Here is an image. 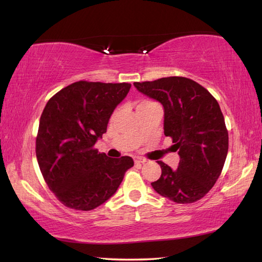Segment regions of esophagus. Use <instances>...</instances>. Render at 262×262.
Segmentation results:
<instances>
[{
  "label": "esophagus",
  "instance_id": "esophagus-1",
  "mask_svg": "<svg viewBox=\"0 0 262 262\" xmlns=\"http://www.w3.org/2000/svg\"><path fill=\"white\" fill-rule=\"evenodd\" d=\"M134 162H135L136 164H142V163H145V162H147V160H146V159H144V158H138V157H135V158H134Z\"/></svg>",
  "mask_w": 262,
  "mask_h": 262
}]
</instances>
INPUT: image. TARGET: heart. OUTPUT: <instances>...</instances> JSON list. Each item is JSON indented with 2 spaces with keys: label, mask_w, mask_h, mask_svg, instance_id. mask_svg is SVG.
I'll return each mask as SVG.
<instances>
[{
  "label": "heart",
  "mask_w": 262,
  "mask_h": 262,
  "mask_svg": "<svg viewBox=\"0 0 262 262\" xmlns=\"http://www.w3.org/2000/svg\"><path fill=\"white\" fill-rule=\"evenodd\" d=\"M149 102H151V101H143L142 103H140V104H138V105H142V104H146V103H149Z\"/></svg>",
  "instance_id": "obj_1"
}]
</instances>
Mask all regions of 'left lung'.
Masks as SVG:
<instances>
[{"label": "left lung", "instance_id": "left-lung-1", "mask_svg": "<svg viewBox=\"0 0 262 262\" xmlns=\"http://www.w3.org/2000/svg\"><path fill=\"white\" fill-rule=\"evenodd\" d=\"M145 96L164 108V135L180 155L178 169L158 161L162 173L154 190L177 204L202 199L221 176L229 151V133L217 100L190 79L170 76L135 82Z\"/></svg>", "mask_w": 262, "mask_h": 262}]
</instances>
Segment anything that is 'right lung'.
Wrapping results in <instances>:
<instances>
[{"label": "right lung", "mask_w": 262, "mask_h": 262, "mask_svg": "<svg viewBox=\"0 0 262 262\" xmlns=\"http://www.w3.org/2000/svg\"><path fill=\"white\" fill-rule=\"evenodd\" d=\"M129 83L79 81L48 100L39 121L36 157L48 188L64 206L91 210L117 191L130 157L108 158L94 148Z\"/></svg>", "instance_id": "right-lung-1"}]
</instances>
